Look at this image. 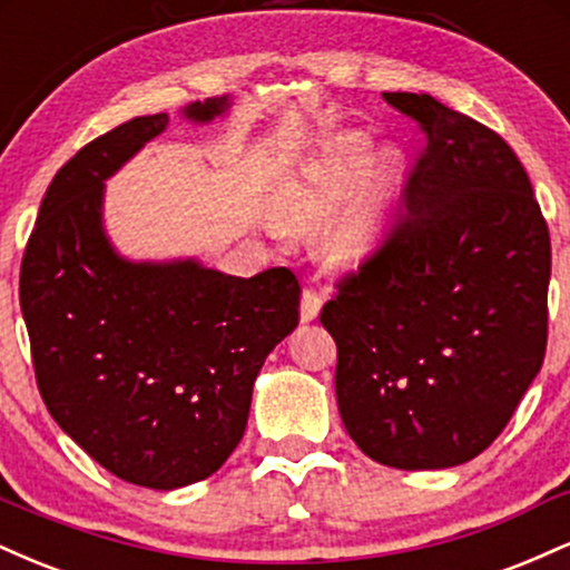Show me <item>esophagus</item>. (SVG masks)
I'll return each mask as SVG.
<instances>
[{"instance_id": "obj_1", "label": "esophagus", "mask_w": 570, "mask_h": 570, "mask_svg": "<svg viewBox=\"0 0 570 570\" xmlns=\"http://www.w3.org/2000/svg\"><path fill=\"white\" fill-rule=\"evenodd\" d=\"M318 313H322V294L316 289H305L303 299H299V318H303V324H311L316 322Z\"/></svg>"}]
</instances>
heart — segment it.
<instances>
[{
	"label": "heart",
	"instance_id": "b5f03b06",
	"mask_svg": "<svg viewBox=\"0 0 570 570\" xmlns=\"http://www.w3.org/2000/svg\"><path fill=\"white\" fill-rule=\"evenodd\" d=\"M372 141L364 134H345L324 149L281 200L276 225L289 233H311L357 187L352 200L318 235V254L332 271H351L381 244V235L402 181V155L381 149L370 160Z\"/></svg>",
	"mask_w": 570,
	"mask_h": 570
}]
</instances>
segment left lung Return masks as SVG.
Returning <instances> with one entry per match:
<instances>
[{"label":"left lung","instance_id":"left-lung-1","mask_svg":"<svg viewBox=\"0 0 570 570\" xmlns=\"http://www.w3.org/2000/svg\"><path fill=\"white\" fill-rule=\"evenodd\" d=\"M426 130L407 214L337 286L345 431L383 466L450 469L493 444L547 351L552 271L531 179L499 134L429 94H383Z\"/></svg>","mask_w":570,"mask_h":570}]
</instances>
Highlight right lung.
<instances>
[{
  "mask_svg": "<svg viewBox=\"0 0 570 570\" xmlns=\"http://www.w3.org/2000/svg\"><path fill=\"white\" fill-rule=\"evenodd\" d=\"M230 96L193 101L208 126ZM168 115H144L85 144L50 181L21 263V311L39 394L107 472L176 490L212 476L246 431L267 353L299 322L286 267L252 278L198 259L122 257L104 227V185Z\"/></svg>",
  "mask_w": 570,
  "mask_h": 570,
  "instance_id": "add662e5",
  "label": "right lung"
}]
</instances>
